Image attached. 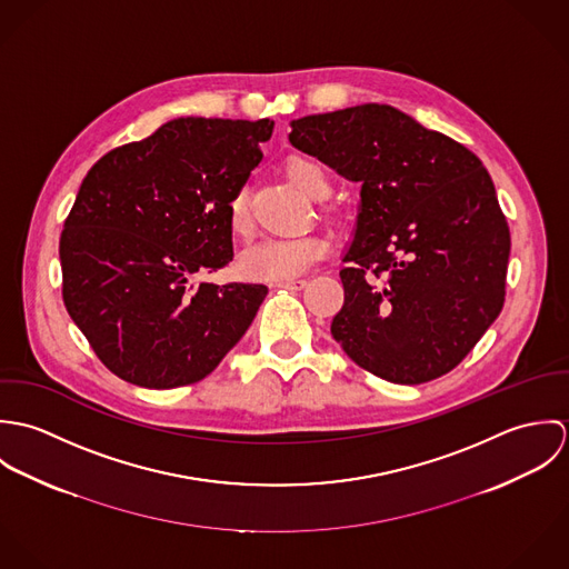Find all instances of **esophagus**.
I'll list each match as a JSON object with an SVG mask.
<instances>
[{
	"label": "esophagus",
	"mask_w": 569,
	"mask_h": 569,
	"mask_svg": "<svg viewBox=\"0 0 569 569\" xmlns=\"http://www.w3.org/2000/svg\"><path fill=\"white\" fill-rule=\"evenodd\" d=\"M305 284H307V280H282V282H273L276 289H291V291L302 289Z\"/></svg>",
	"instance_id": "34e87169"
}]
</instances>
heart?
<instances>
[{"label": "heart", "instance_id": "heart-1", "mask_svg": "<svg viewBox=\"0 0 569 569\" xmlns=\"http://www.w3.org/2000/svg\"><path fill=\"white\" fill-rule=\"evenodd\" d=\"M287 179L309 199H325L330 192V179L325 168L307 158H291L284 163ZM228 226L234 237L249 239L253 219L244 190H239L228 203ZM326 253V241L318 234L298 239H262L247 247L239 260V269L249 280L282 282L298 278Z\"/></svg>", "mask_w": 569, "mask_h": 569}]
</instances>
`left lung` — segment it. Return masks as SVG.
<instances>
[{
  "label": "left lung",
  "mask_w": 569,
  "mask_h": 569,
  "mask_svg": "<svg viewBox=\"0 0 569 569\" xmlns=\"http://www.w3.org/2000/svg\"><path fill=\"white\" fill-rule=\"evenodd\" d=\"M291 127L296 149L361 183L335 341L392 383L451 372L506 298L510 230L487 168L390 104L305 116Z\"/></svg>",
  "instance_id": "obj_1"
}]
</instances>
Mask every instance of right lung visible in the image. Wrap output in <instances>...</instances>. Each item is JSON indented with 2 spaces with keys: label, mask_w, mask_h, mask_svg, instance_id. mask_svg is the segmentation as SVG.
<instances>
[{
  "label": "right lung",
  "mask_w": 569,
  "mask_h": 569,
  "mask_svg": "<svg viewBox=\"0 0 569 569\" xmlns=\"http://www.w3.org/2000/svg\"><path fill=\"white\" fill-rule=\"evenodd\" d=\"M271 131L267 118H179L84 174L59 243L63 302L122 381L153 390L197 383L256 318L264 284L192 278L232 260L228 203Z\"/></svg>",
  "instance_id": "add662e5"
}]
</instances>
